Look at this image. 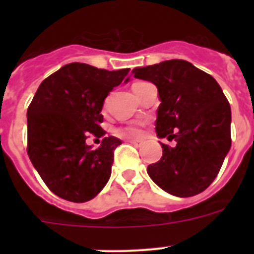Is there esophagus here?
<instances>
[{
  "instance_id": "esophagus-1",
  "label": "esophagus",
  "mask_w": 254,
  "mask_h": 254,
  "mask_svg": "<svg viewBox=\"0 0 254 254\" xmlns=\"http://www.w3.org/2000/svg\"><path fill=\"white\" fill-rule=\"evenodd\" d=\"M128 142H131L132 145H134V146H141V141H138V140H128Z\"/></svg>"
}]
</instances>
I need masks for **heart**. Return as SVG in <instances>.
I'll list each match as a JSON object with an SVG mask.
<instances>
[{"label": "heart", "instance_id": "obj_1", "mask_svg": "<svg viewBox=\"0 0 254 254\" xmlns=\"http://www.w3.org/2000/svg\"><path fill=\"white\" fill-rule=\"evenodd\" d=\"M120 133L123 134V136H128V137H140L141 133H142V129L138 125H131L125 127V128H121Z\"/></svg>", "mask_w": 254, "mask_h": 254}]
</instances>
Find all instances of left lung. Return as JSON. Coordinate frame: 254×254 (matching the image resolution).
<instances>
[{
  "mask_svg": "<svg viewBox=\"0 0 254 254\" xmlns=\"http://www.w3.org/2000/svg\"><path fill=\"white\" fill-rule=\"evenodd\" d=\"M136 78L158 87L160 105L155 131L163 156L147 167L150 178L168 193L190 197L216 178L232 146V111L214 77L183 60L132 69Z\"/></svg>",
  "mask_w": 254,
  "mask_h": 254,
  "instance_id": "left-lung-1",
  "label": "left lung"
}]
</instances>
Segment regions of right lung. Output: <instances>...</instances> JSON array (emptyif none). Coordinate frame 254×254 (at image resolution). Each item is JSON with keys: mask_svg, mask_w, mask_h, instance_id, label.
Here are the masks:
<instances>
[{"mask_svg": "<svg viewBox=\"0 0 254 254\" xmlns=\"http://www.w3.org/2000/svg\"><path fill=\"white\" fill-rule=\"evenodd\" d=\"M129 68L108 71L86 64H68L38 87L28 108V155L47 187L61 198L86 202L105 187L114 150L122 143L109 136L98 149L89 134L104 136L100 127L105 98Z\"/></svg>", "mask_w": 254, "mask_h": 254, "instance_id": "1", "label": "right lung"}]
</instances>
